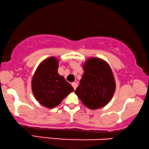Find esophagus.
<instances>
[{"label":"esophagus","instance_id":"obj_1","mask_svg":"<svg viewBox=\"0 0 149 149\" xmlns=\"http://www.w3.org/2000/svg\"><path fill=\"white\" fill-rule=\"evenodd\" d=\"M72 86L74 90H76V89L77 88V87H78V84H77V83H75V82H73V83H72Z\"/></svg>","mask_w":149,"mask_h":149}]
</instances>
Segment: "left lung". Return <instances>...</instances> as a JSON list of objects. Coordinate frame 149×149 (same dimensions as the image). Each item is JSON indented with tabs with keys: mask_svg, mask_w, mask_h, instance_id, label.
<instances>
[{
	"mask_svg": "<svg viewBox=\"0 0 149 149\" xmlns=\"http://www.w3.org/2000/svg\"><path fill=\"white\" fill-rule=\"evenodd\" d=\"M84 73L75 93L86 107L97 109L112 99L116 82L109 64L100 58L91 57L83 66Z\"/></svg>",
	"mask_w": 149,
	"mask_h": 149,
	"instance_id": "8db88e82",
	"label": "left lung"
}]
</instances>
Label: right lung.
<instances>
[{
    "label": "right lung",
    "mask_w": 149,
    "mask_h": 149,
    "mask_svg": "<svg viewBox=\"0 0 149 149\" xmlns=\"http://www.w3.org/2000/svg\"><path fill=\"white\" fill-rule=\"evenodd\" d=\"M59 61L51 57L42 61L31 80L32 92L36 100L44 107L52 109L74 91L73 87L57 72Z\"/></svg>",
    "instance_id": "add662e5"
}]
</instances>
